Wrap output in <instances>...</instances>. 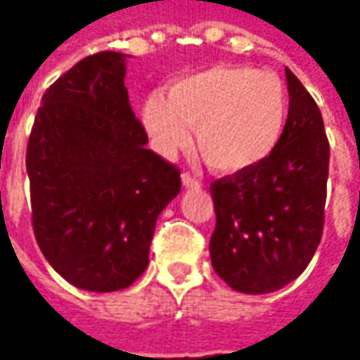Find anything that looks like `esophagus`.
<instances>
[{
    "label": "esophagus",
    "mask_w": 360,
    "mask_h": 360,
    "mask_svg": "<svg viewBox=\"0 0 360 360\" xmlns=\"http://www.w3.org/2000/svg\"><path fill=\"white\" fill-rule=\"evenodd\" d=\"M182 184L186 188H200L202 182L198 180V178H194L190 172H184L182 174Z\"/></svg>",
    "instance_id": "34e87169"
}]
</instances>
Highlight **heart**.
<instances>
[{"instance_id":"b5f03b06","label":"heart","mask_w":360,"mask_h":360,"mask_svg":"<svg viewBox=\"0 0 360 360\" xmlns=\"http://www.w3.org/2000/svg\"><path fill=\"white\" fill-rule=\"evenodd\" d=\"M288 122V94L272 72L214 65L172 82L144 105V124L164 154L190 140L214 172L255 170L274 154Z\"/></svg>"}]
</instances>
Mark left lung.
Wrapping results in <instances>:
<instances>
[{"mask_svg":"<svg viewBox=\"0 0 360 360\" xmlns=\"http://www.w3.org/2000/svg\"><path fill=\"white\" fill-rule=\"evenodd\" d=\"M288 122L274 154L255 170L210 184L216 226L210 258L238 292L266 295L309 266L325 226L328 138L312 96L288 68Z\"/></svg>","mask_w":360,"mask_h":360,"instance_id":"left-lung-1","label":"left lung"}]
</instances>
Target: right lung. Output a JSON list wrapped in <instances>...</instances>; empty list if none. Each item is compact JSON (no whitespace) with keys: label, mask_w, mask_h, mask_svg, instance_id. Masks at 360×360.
Listing matches in <instances>:
<instances>
[{"label":"right lung","mask_w":360,"mask_h":360,"mask_svg":"<svg viewBox=\"0 0 360 360\" xmlns=\"http://www.w3.org/2000/svg\"><path fill=\"white\" fill-rule=\"evenodd\" d=\"M126 56L84 58L49 86L25 168L35 240L77 288L112 292L148 266L156 220L180 192V170L148 150L124 86Z\"/></svg>","instance_id":"1"}]
</instances>
